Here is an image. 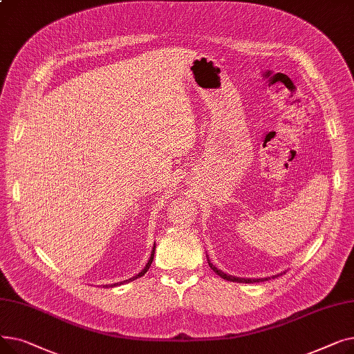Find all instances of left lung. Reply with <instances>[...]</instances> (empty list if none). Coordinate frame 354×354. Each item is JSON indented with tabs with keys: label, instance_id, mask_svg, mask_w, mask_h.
<instances>
[{
	"label": "left lung",
	"instance_id": "left-lung-1",
	"mask_svg": "<svg viewBox=\"0 0 354 354\" xmlns=\"http://www.w3.org/2000/svg\"><path fill=\"white\" fill-rule=\"evenodd\" d=\"M208 264H209V267L219 275V277H222V278H225V280H228V281H236V283H259V281H264V280H267V278H264V280H261V278H258V280H251V278H238V277H232V275H228V274H225V272H222L221 270H218L211 261H209V258H208ZM277 277V275H275Z\"/></svg>",
	"mask_w": 354,
	"mask_h": 354
}]
</instances>
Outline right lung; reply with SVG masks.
I'll use <instances>...</instances> for the list:
<instances>
[{"label": "right lung", "mask_w": 354, "mask_h": 354, "mask_svg": "<svg viewBox=\"0 0 354 354\" xmlns=\"http://www.w3.org/2000/svg\"><path fill=\"white\" fill-rule=\"evenodd\" d=\"M153 255H155V245H153V250H152V255H151V258H149V261H147V264H146V267L138 274V275H135L133 278H130V280H126V281H133V280H136V278H139V277H142V275H145V272L149 270V267H151V264H152V261H153ZM119 284V283H118ZM113 286H116V284H113ZM110 287V286H109Z\"/></svg>", "instance_id": "obj_1"}]
</instances>
